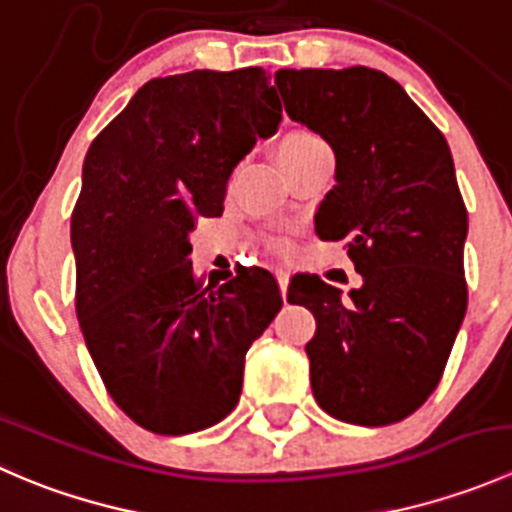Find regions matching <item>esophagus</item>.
Returning a JSON list of instances; mask_svg holds the SVG:
<instances>
[{
    "instance_id": "34e87169",
    "label": "esophagus",
    "mask_w": 512,
    "mask_h": 512,
    "mask_svg": "<svg viewBox=\"0 0 512 512\" xmlns=\"http://www.w3.org/2000/svg\"><path fill=\"white\" fill-rule=\"evenodd\" d=\"M277 282H280V292L282 297H287V285H289V275L285 270H277Z\"/></svg>"
}]
</instances>
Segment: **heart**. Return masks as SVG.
<instances>
[{"label": "heart", "instance_id": "obj_1", "mask_svg": "<svg viewBox=\"0 0 512 512\" xmlns=\"http://www.w3.org/2000/svg\"><path fill=\"white\" fill-rule=\"evenodd\" d=\"M324 148V141L317 133L307 131V128H292L277 143V156H280L285 168H294L297 163H302L304 158L312 156L314 151Z\"/></svg>", "mask_w": 512, "mask_h": 512}]
</instances>
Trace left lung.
<instances>
[{
	"label": "left lung",
	"instance_id": "8db88e82",
	"mask_svg": "<svg viewBox=\"0 0 512 512\" xmlns=\"http://www.w3.org/2000/svg\"><path fill=\"white\" fill-rule=\"evenodd\" d=\"M285 111L332 146L337 185L314 215L322 240H347L361 287L294 275L287 299L317 319L309 381L329 416L386 426L441 381L468 307V213L451 148L384 71L282 69Z\"/></svg>",
	"mask_w": 512,
	"mask_h": 512
}]
</instances>
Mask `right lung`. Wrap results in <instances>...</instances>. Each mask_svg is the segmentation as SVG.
<instances>
[{"instance_id":"obj_1","label":"right lung","mask_w":512,"mask_h":512,"mask_svg":"<svg viewBox=\"0 0 512 512\" xmlns=\"http://www.w3.org/2000/svg\"><path fill=\"white\" fill-rule=\"evenodd\" d=\"M282 118L267 71L153 79L91 143L71 213L76 317L118 409L183 436L240 401L250 344L280 312L277 280L242 267L203 287L190 232L223 213L232 170Z\"/></svg>"}]
</instances>
